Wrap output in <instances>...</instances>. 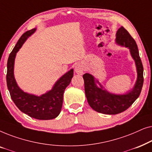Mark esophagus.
<instances>
[{
  "label": "esophagus",
  "mask_w": 152,
  "mask_h": 152,
  "mask_svg": "<svg viewBox=\"0 0 152 152\" xmlns=\"http://www.w3.org/2000/svg\"><path fill=\"white\" fill-rule=\"evenodd\" d=\"M84 70V66L82 64H77L75 66V72L77 75H83Z\"/></svg>",
  "instance_id": "esophagus-1"
}]
</instances>
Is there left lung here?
<instances>
[{"label": "left lung", "instance_id": "left-lung-1", "mask_svg": "<svg viewBox=\"0 0 152 152\" xmlns=\"http://www.w3.org/2000/svg\"><path fill=\"white\" fill-rule=\"evenodd\" d=\"M115 37L116 44L128 48L135 61L137 79L134 86L124 94H115L104 88L91 74L85 73L83 75L85 94L88 104L95 111L108 115H115L127 109L140 95L144 80L143 66L136 41L122 26L118 29Z\"/></svg>", "mask_w": 152, "mask_h": 152}]
</instances>
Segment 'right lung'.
<instances>
[{
    "label": "right lung",
    "instance_id": "1",
    "mask_svg": "<svg viewBox=\"0 0 152 152\" xmlns=\"http://www.w3.org/2000/svg\"><path fill=\"white\" fill-rule=\"evenodd\" d=\"M36 30L34 28L25 32L10 53L7 65V86L12 100L20 111L37 120H52L57 118L61 112L64 92L71 82L73 69L66 72L55 82L51 90L40 96L24 92L18 86L14 74L16 53Z\"/></svg>",
    "mask_w": 152,
    "mask_h": 152
}]
</instances>
